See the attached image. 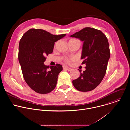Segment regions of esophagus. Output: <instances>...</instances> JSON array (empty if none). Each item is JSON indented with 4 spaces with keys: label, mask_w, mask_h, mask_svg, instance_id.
Segmentation results:
<instances>
[{
    "label": "esophagus",
    "mask_w": 130,
    "mask_h": 130,
    "mask_svg": "<svg viewBox=\"0 0 130 130\" xmlns=\"http://www.w3.org/2000/svg\"><path fill=\"white\" fill-rule=\"evenodd\" d=\"M63 69L64 70H67V71H70V70H71V68H69V67H67V66H63Z\"/></svg>",
    "instance_id": "obj_1"
}]
</instances>
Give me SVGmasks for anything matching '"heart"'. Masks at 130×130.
Returning a JSON list of instances; mask_svg holds the SVG:
<instances>
[{
  "label": "heart",
  "instance_id": "heart-1",
  "mask_svg": "<svg viewBox=\"0 0 130 130\" xmlns=\"http://www.w3.org/2000/svg\"><path fill=\"white\" fill-rule=\"evenodd\" d=\"M74 59H75V58H74V57L67 58H65V59L64 61H65V62H66V63H69L71 62V61L73 60Z\"/></svg>",
  "mask_w": 130,
  "mask_h": 130
}]
</instances>
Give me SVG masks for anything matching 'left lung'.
I'll return each instance as SVG.
<instances>
[{"label": "left lung", "instance_id": "1", "mask_svg": "<svg viewBox=\"0 0 130 130\" xmlns=\"http://www.w3.org/2000/svg\"><path fill=\"white\" fill-rule=\"evenodd\" d=\"M83 41L82 64H85V70L80 71V77L72 81L78 90L89 91L94 89L101 82L106 71L110 57L108 40L100 30L86 27L70 35Z\"/></svg>", "mask_w": 130, "mask_h": 130}]
</instances>
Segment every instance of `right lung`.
Returning a JSON list of instances; mask_svg holds the SVG:
<instances>
[{
  "mask_svg": "<svg viewBox=\"0 0 130 130\" xmlns=\"http://www.w3.org/2000/svg\"><path fill=\"white\" fill-rule=\"evenodd\" d=\"M65 34H51L42 29H31L23 35L19 44L18 61L23 77L29 86L39 94H45L56 86L62 66L44 65L46 56L53 52L54 43Z\"/></svg>",
  "mask_w": 130,
  "mask_h": 130,
  "instance_id": "1",
  "label": "right lung"
}]
</instances>
